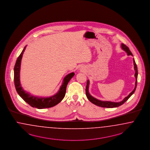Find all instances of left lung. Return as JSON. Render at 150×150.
Returning a JSON list of instances; mask_svg holds the SVG:
<instances>
[{
  "label": "left lung",
  "instance_id": "1",
  "mask_svg": "<svg viewBox=\"0 0 150 150\" xmlns=\"http://www.w3.org/2000/svg\"><path fill=\"white\" fill-rule=\"evenodd\" d=\"M122 48L123 50H125L127 53L128 55H132V52H130V50H129V48L127 47V45L124 44L122 43ZM133 62H134V69L135 70V76L136 78V82H135V87L134 89V90L132 91V92L127 96V97H126L124 100L119 102H109V101H102L100 100H97L95 98L93 97L88 92V86H89V80H87V81L86 87V95L88 99V100L92 102V103H93L94 105H96L97 106L101 107H103V108H114V107H119L120 105L124 104L130 96L134 93V92L136 90V86H137V65H136V63L135 62L134 59H133Z\"/></svg>",
  "mask_w": 150,
  "mask_h": 150
}]
</instances>
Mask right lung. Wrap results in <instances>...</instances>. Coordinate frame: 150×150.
Returning <instances> with one entry per match:
<instances>
[{"instance_id": "right-lung-1", "label": "right lung", "mask_w": 150, "mask_h": 150, "mask_svg": "<svg viewBox=\"0 0 150 150\" xmlns=\"http://www.w3.org/2000/svg\"><path fill=\"white\" fill-rule=\"evenodd\" d=\"M26 47V45L24 47L21 53L18 56L14 67V83L16 90L23 100L33 108L43 109L54 107L58 105L63 99L65 95L67 85L71 79L74 76L75 74L74 73H70L65 77L64 79L63 83L60 87L59 92L55 95L47 98H38L30 95L23 90L20 82L21 61Z\"/></svg>"}]
</instances>
